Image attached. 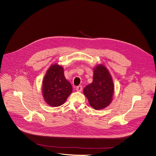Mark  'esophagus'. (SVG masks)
<instances>
[{
  "instance_id": "obj_1",
  "label": "esophagus",
  "mask_w": 156,
  "mask_h": 156,
  "mask_svg": "<svg viewBox=\"0 0 156 156\" xmlns=\"http://www.w3.org/2000/svg\"><path fill=\"white\" fill-rule=\"evenodd\" d=\"M76 91H78V92L81 91H82V90H83V87H82V86H78L76 87Z\"/></svg>"
}]
</instances>
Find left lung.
Instances as JSON below:
<instances>
[{
	"label": "left lung",
	"mask_w": 156,
	"mask_h": 156,
	"mask_svg": "<svg viewBox=\"0 0 156 156\" xmlns=\"http://www.w3.org/2000/svg\"><path fill=\"white\" fill-rule=\"evenodd\" d=\"M93 80L83 90L91 106L96 110L103 109L112 101L114 86L112 76L102 65L94 69Z\"/></svg>",
	"instance_id": "left-lung-1"
}]
</instances>
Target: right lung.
I'll use <instances>...</instances> for the list:
<instances>
[{
  "mask_svg": "<svg viewBox=\"0 0 156 156\" xmlns=\"http://www.w3.org/2000/svg\"><path fill=\"white\" fill-rule=\"evenodd\" d=\"M72 92L71 84L66 80L62 66H51L44 78L42 94L46 102L52 107L62 105Z\"/></svg>",
  "mask_w": 156,
  "mask_h": 156,
  "instance_id": "add662e5",
  "label": "right lung"
}]
</instances>
